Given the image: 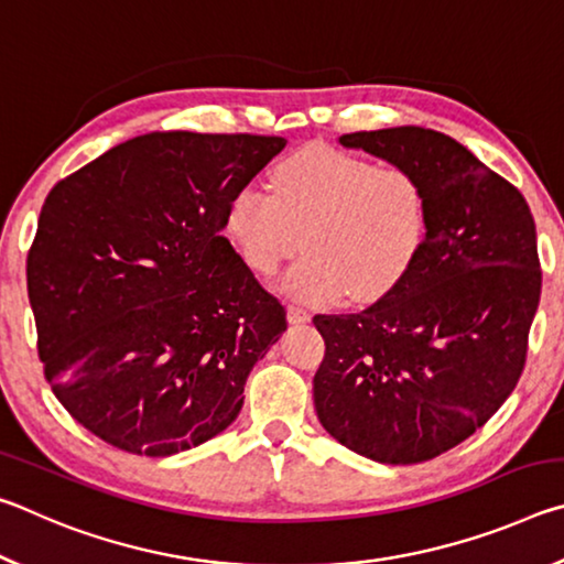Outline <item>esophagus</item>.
I'll list each match as a JSON object with an SVG mask.
<instances>
[{
    "mask_svg": "<svg viewBox=\"0 0 564 564\" xmlns=\"http://www.w3.org/2000/svg\"><path fill=\"white\" fill-rule=\"evenodd\" d=\"M289 323H293V326H299V323H308L311 321V313L301 308V305H289Z\"/></svg>",
    "mask_w": 564,
    "mask_h": 564,
    "instance_id": "34e87169",
    "label": "esophagus"
}]
</instances>
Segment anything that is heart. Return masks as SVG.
Returning <instances> with one entry per match:
<instances>
[{"label": "heart", "instance_id": "obj_1", "mask_svg": "<svg viewBox=\"0 0 564 564\" xmlns=\"http://www.w3.org/2000/svg\"><path fill=\"white\" fill-rule=\"evenodd\" d=\"M273 191L246 184L226 208V228L256 273L271 275L299 251L279 289L303 303L350 293L373 301L410 271L427 238V194L415 171L376 166L313 144L281 161Z\"/></svg>", "mask_w": 564, "mask_h": 564}]
</instances>
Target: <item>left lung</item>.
Returning <instances> with one entry per match:
<instances>
[{
  "label": "left lung",
  "instance_id": "left-lung-1",
  "mask_svg": "<svg viewBox=\"0 0 564 564\" xmlns=\"http://www.w3.org/2000/svg\"><path fill=\"white\" fill-rule=\"evenodd\" d=\"M338 141L415 171L431 224L383 299L313 318L326 340L313 403L352 453L388 465L433 460L488 423L522 376L542 291L530 206L441 131L395 127Z\"/></svg>",
  "mask_w": 564,
  "mask_h": 564
}]
</instances>
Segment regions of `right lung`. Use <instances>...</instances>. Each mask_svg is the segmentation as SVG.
Masks as SVG:
<instances>
[{
	"label": "right lung",
	"mask_w": 564,
	"mask_h": 564,
	"mask_svg": "<svg viewBox=\"0 0 564 564\" xmlns=\"http://www.w3.org/2000/svg\"><path fill=\"white\" fill-rule=\"evenodd\" d=\"M285 139L151 131L59 181L26 259L36 348L76 423L176 455L226 431L285 311L234 251L226 208Z\"/></svg>",
	"instance_id": "right-lung-1"
}]
</instances>
